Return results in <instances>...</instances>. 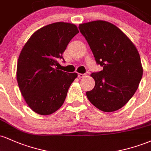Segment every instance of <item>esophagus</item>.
<instances>
[{
  "instance_id": "esophagus-1",
  "label": "esophagus",
  "mask_w": 151,
  "mask_h": 151,
  "mask_svg": "<svg viewBox=\"0 0 151 151\" xmlns=\"http://www.w3.org/2000/svg\"><path fill=\"white\" fill-rule=\"evenodd\" d=\"M85 76H86L85 74H81V73L78 74V77L79 78H83L85 77Z\"/></svg>"
}]
</instances>
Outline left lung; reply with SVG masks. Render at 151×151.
I'll use <instances>...</instances> for the list:
<instances>
[{"label": "left lung", "mask_w": 151, "mask_h": 151, "mask_svg": "<svg viewBox=\"0 0 151 151\" xmlns=\"http://www.w3.org/2000/svg\"><path fill=\"white\" fill-rule=\"evenodd\" d=\"M98 65L103 70L92 73L95 81L86 96L104 112L122 108L138 89L143 76L141 58L136 46L119 27L104 20L79 25Z\"/></svg>", "instance_id": "obj_1"}]
</instances>
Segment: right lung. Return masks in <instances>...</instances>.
<instances>
[{
  "mask_svg": "<svg viewBox=\"0 0 151 151\" xmlns=\"http://www.w3.org/2000/svg\"><path fill=\"white\" fill-rule=\"evenodd\" d=\"M78 32L74 24L55 22L35 32L22 47L17 65V81L26 103L40 115H50L62 106L77 77L75 72L67 73L56 66Z\"/></svg>",
  "mask_w": 151,
  "mask_h": 151,
  "instance_id": "right-lung-1",
  "label": "right lung"
}]
</instances>
